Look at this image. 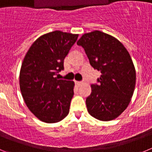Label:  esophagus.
<instances>
[{"instance_id": "1", "label": "esophagus", "mask_w": 152, "mask_h": 152, "mask_svg": "<svg viewBox=\"0 0 152 152\" xmlns=\"http://www.w3.org/2000/svg\"><path fill=\"white\" fill-rule=\"evenodd\" d=\"M75 84H77V87H80V86L81 85V84H82L83 83H82V82H80V81H75Z\"/></svg>"}]
</instances>
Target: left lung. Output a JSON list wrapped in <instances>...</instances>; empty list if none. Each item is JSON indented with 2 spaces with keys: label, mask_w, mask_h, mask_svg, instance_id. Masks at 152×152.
<instances>
[{
  "label": "left lung",
  "mask_w": 152,
  "mask_h": 152,
  "mask_svg": "<svg viewBox=\"0 0 152 152\" xmlns=\"http://www.w3.org/2000/svg\"><path fill=\"white\" fill-rule=\"evenodd\" d=\"M77 44L101 73L86 99L88 113L101 121L116 119L127 108L135 90L136 75L129 53L115 37L98 30L84 34Z\"/></svg>",
  "instance_id": "left-lung-1"
}]
</instances>
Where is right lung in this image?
<instances>
[{
    "mask_svg": "<svg viewBox=\"0 0 152 152\" xmlns=\"http://www.w3.org/2000/svg\"><path fill=\"white\" fill-rule=\"evenodd\" d=\"M78 34L56 30L39 37L24 57L20 88L29 110L39 120L55 123L66 117L74 95V81L56 77Z\"/></svg>",
    "mask_w": 152,
    "mask_h": 152,
    "instance_id": "right-lung-1",
    "label": "right lung"
}]
</instances>
